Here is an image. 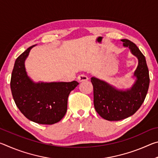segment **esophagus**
I'll return each instance as SVG.
<instances>
[{
  "instance_id": "1",
  "label": "esophagus",
  "mask_w": 158,
  "mask_h": 158,
  "mask_svg": "<svg viewBox=\"0 0 158 158\" xmlns=\"http://www.w3.org/2000/svg\"><path fill=\"white\" fill-rule=\"evenodd\" d=\"M77 79L79 82H84V81H87L89 80V78L86 76L83 75V74H81L79 75L78 77H77Z\"/></svg>"
}]
</instances>
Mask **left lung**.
I'll use <instances>...</instances> for the list:
<instances>
[{
    "mask_svg": "<svg viewBox=\"0 0 158 158\" xmlns=\"http://www.w3.org/2000/svg\"><path fill=\"white\" fill-rule=\"evenodd\" d=\"M122 42L138 59L134 73L136 81L132 86L125 90H118L107 82L91 77L95 110L102 118L110 121H121L132 116L143 104L149 87V72L145 56L132 42L127 39Z\"/></svg>",
    "mask_w": 158,
    "mask_h": 158,
    "instance_id": "obj_1",
    "label": "left lung"
}]
</instances>
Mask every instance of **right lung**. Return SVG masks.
<instances>
[{"instance_id": "right-lung-1", "label": "right lung", "mask_w": 158, "mask_h": 158, "mask_svg": "<svg viewBox=\"0 0 158 158\" xmlns=\"http://www.w3.org/2000/svg\"><path fill=\"white\" fill-rule=\"evenodd\" d=\"M34 46L28 48L16 59L10 88L16 105L28 119L39 124L52 125L65 115L68 96L79 83H35L27 75L24 64Z\"/></svg>"}]
</instances>
